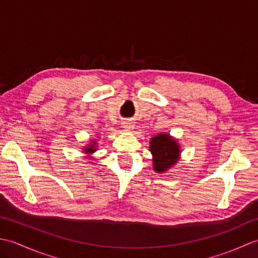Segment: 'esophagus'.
<instances>
[{
    "instance_id": "esophagus-1",
    "label": "esophagus",
    "mask_w": 258,
    "mask_h": 258,
    "mask_svg": "<svg viewBox=\"0 0 258 258\" xmlns=\"http://www.w3.org/2000/svg\"><path fill=\"white\" fill-rule=\"evenodd\" d=\"M123 127L125 128V131H131V130H132V128L134 127V126H133L132 123H127V122H126V123H123Z\"/></svg>"
}]
</instances>
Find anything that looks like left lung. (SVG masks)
<instances>
[{"instance_id": "left-lung-1", "label": "left lung", "mask_w": 258, "mask_h": 258, "mask_svg": "<svg viewBox=\"0 0 258 258\" xmlns=\"http://www.w3.org/2000/svg\"><path fill=\"white\" fill-rule=\"evenodd\" d=\"M150 151L153 155V168L157 173L167 171L179 160L180 150L177 141L166 133L157 134L151 139Z\"/></svg>"}]
</instances>
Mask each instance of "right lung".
<instances>
[{
  "instance_id": "1",
  "label": "right lung",
  "mask_w": 258,
  "mask_h": 258,
  "mask_svg": "<svg viewBox=\"0 0 258 258\" xmlns=\"http://www.w3.org/2000/svg\"><path fill=\"white\" fill-rule=\"evenodd\" d=\"M84 153L86 154H92V153H94L96 151V142L95 140H92V143L90 145H87L85 149H83Z\"/></svg>"
}]
</instances>
